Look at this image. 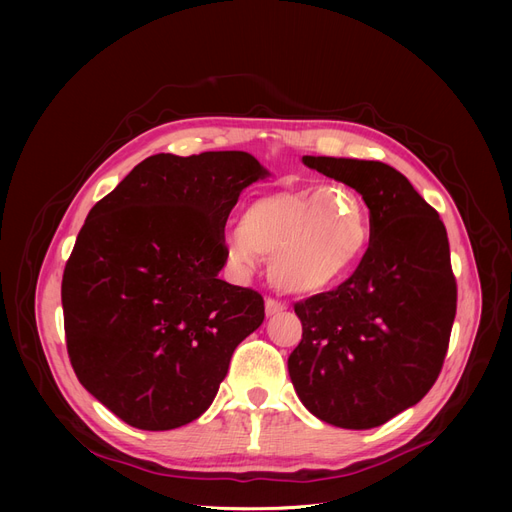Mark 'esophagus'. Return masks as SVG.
<instances>
[{"label": "esophagus", "instance_id": "esophagus-1", "mask_svg": "<svg viewBox=\"0 0 512 512\" xmlns=\"http://www.w3.org/2000/svg\"><path fill=\"white\" fill-rule=\"evenodd\" d=\"M284 309H286V305H284L282 301H276V299H272V297L265 299V313H267V315H276V313H280V311H284Z\"/></svg>", "mask_w": 512, "mask_h": 512}]
</instances>
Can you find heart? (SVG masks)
<instances>
[{
  "mask_svg": "<svg viewBox=\"0 0 512 512\" xmlns=\"http://www.w3.org/2000/svg\"><path fill=\"white\" fill-rule=\"evenodd\" d=\"M369 213L351 186L280 193L255 201L226 232L238 270L270 259V276L286 292H317L353 270L367 249Z\"/></svg>",
  "mask_w": 512,
  "mask_h": 512,
  "instance_id": "obj_1",
  "label": "heart"
}]
</instances>
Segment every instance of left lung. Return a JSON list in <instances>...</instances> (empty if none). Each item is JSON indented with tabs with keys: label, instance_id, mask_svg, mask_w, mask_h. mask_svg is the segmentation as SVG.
<instances>
[{
	"label": "left lung",
	"instance_id": "8db88e82",
	"mask_svg": "<svg viewBox=\"0 0 512 512\" xmlns=\"http://www.w3.org/2000/svg\"><path fill=\"white\" fill-rule=\"evenodd\" d=\"M369 207V247L353 276L294 303L303 338L288 373L321 421L371 429L417 405L438 380L456 315L446 228L413 184L382 161L303 157Z\"/></svg>",
	"mask_w": 512,
	"mask_h": 512
}]
</instances>
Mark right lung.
<instances>
[{
	"instance_id": "right-lung-1",
	"label": "right lung",
	"mask_w": 512,
	"mask_h": 512,
	"mask_svg": "<svg viewBox=\"0 0 512 512\" xmlns=\"http://www.w3.org/2000/svg\"><path fill=\"white\" fill-rule=\"evenodd\" d=\"M265 174L245 151L157 153L89 211L62 278L66 348L124 423L164 432L201 417L261 326V294L218 274L228 215Z\"/></svg>"
}]
</instances>
